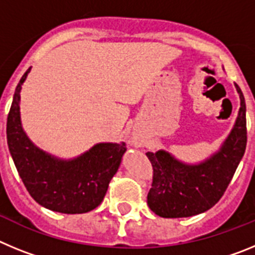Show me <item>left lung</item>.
Wrapping results in <instances>:
<instances>
[{"instance_id":"left-lung-1","label":"left lung","mask_w":255,"mask_h":255,"mask_svg":"<svg viewBox=\"0 0 255 255\" xmlns=\"http://www.w3.org/2000/svg\"><path fill=\"white\" fill-rule=\"evenodd\" d=\"M235 88L240 98L238 117L216 152L195 163L181 161L164 149L147 153L154 172L147 203L159 217L199 215L224 195L247 147V106L242 89Z\"/></svg>"}]
</instances>
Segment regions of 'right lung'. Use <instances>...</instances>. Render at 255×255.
Instances as JSON below:
<instances>
[{
	"instance_id": "add662e5",
	"label": "right lung",
	"mask_w": 255,
	"mask_h": 255,
	"mask_svg": "<svg viewBox=\"0 0 255 255\" xmlns=\"http://www.w3.org/2000/svg\"><path fill=\"white\" fill-rule=\"evenodd\" d=\"M29 67L15 89L7 117V144L17 172L31 198L60 213H87L101 204L120 167L125 143H97L74 158H61L37 147L22 128L20 92Z\"/></svg>"
}]
</instances>
